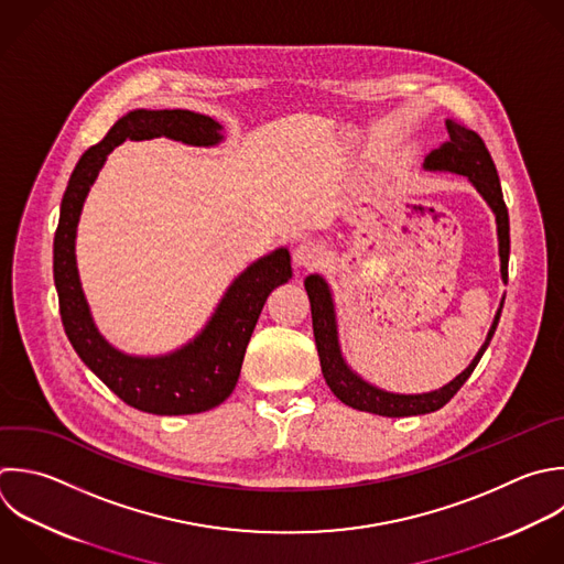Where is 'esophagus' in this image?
Masks as SVG:
<instances>
[{"label": "esophagus", "mask_w": 564, "mask_h": 564, "mask_svg": "<svg viewBox=\"0 0 564 564\" xmlns=\"http://www.w3.org/2000/svg\"><path fill=\"white\" fill-rule=\"evenodd\" d=\"M326 260V249L317 240H302L293 251V262L302 269L319 267Z\"/></svg>", "instance_id": "esophagus-1"}]
</instances>
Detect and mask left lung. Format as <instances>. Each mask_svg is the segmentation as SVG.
Listing matches in <instances>:
<instances>
[{"label":"left lung","mask_w":564,"mask_h":564,"mask_svg":"<svg viewBox=\"0 0 564 564\" xmlns=\"http://www.w3.org/2000/svg\"><path fill=\"white\" fill-rule=\"evenodd\" d=\"M445 128H447V141L438 150H432L425 156L423 170L425 172H449V174L465 176L471 183V187L482 196V200L489 205V209L496 218L500 280H502V284H507L509 216H507V207L502 200V189H500V181L496 174V165H494L482 139L474 130L465 128L463 123L449 121V119L445 121ZM304 286H306V293L311 300L313 333H315V344H317V352H319L322 375H324L328 388L341 403H346L355 410L372 412V414H381V416H416V414H427V412L443 408L460 390V386L469 379V375L474 372L482 352L487 350V346L494 337V330L498 326L502 302H505V297H502L482 346L478 348V352L474 355V359L460 375H456L449 383H445L436 390H430V392L399 394V392H390L379 386H372L361 375H357L344 359L341 346H339V333H337L335 302H333V291H330L328 282L319 273H311L304 280Z\"/></svg>","instance_id":"1"}]
</instances>
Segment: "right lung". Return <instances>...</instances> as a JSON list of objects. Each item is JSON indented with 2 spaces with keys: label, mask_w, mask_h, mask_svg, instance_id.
<instances>
[{
  "label": "right lung",
  "mask_w": 564,
  "mask_h": 564,
  "mask_svg": "<svg viewBox=\"0 0 564 564\" xmlns=\"http://www.w3.org/2000/svg\"><path fill=\"white\" fill-rule=\"evenodd\" d=\"M165 137L194 148L225 141L223 126L189 110H132L77 163L59 212L53 249L55 286L66 335L82 361L128 405L150 414H196L220 405L236 388L245 350L269 293L293 275L291 253L280 247L251 262L225 291L207 324L165 355H130L97 328L77 269V225L108 154L123 141Z\"/></svg>",
  "instance_id": "add662e5"
}]
</instances>
